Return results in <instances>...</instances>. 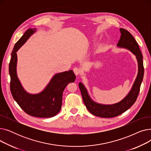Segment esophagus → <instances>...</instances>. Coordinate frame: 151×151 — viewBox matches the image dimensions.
Instances as JSON below:
<instances>
[{
	"mask_svg": "<svg viewBox=\"0 0 151 151\" xmlns=\"http://www.w3.org/2000/svg\"><path fill=\"white\" fill-rule=\"evenodd\" d=\"M73 72L75 74L76 76H78L81 74V70L77 67H75L73 68Z\"/></svg>",
	"mask_w": 151,
	"mask_h": 151,
	"instance_id": "34e87169",
	"label": "esophagus"
}]
</instances>
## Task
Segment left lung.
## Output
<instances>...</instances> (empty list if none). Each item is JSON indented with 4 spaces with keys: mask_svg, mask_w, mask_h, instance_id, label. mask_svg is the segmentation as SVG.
<instances>
[{
    "mask_svg": "<svg viewBox=\"0 0 151 151\" xmlns=\"http://www.w3.org/2000/svg\"><path fill=\"white\" fill-rule=\"evenodd\" d=\"M121 37L118 42L119 47H124L131 51L136 55L138 62V73L132 88L129 94L122 100L117 104L105 105L98 104L93 101L89 97L84 85L79 83V88L81 92L84 104L89 111L96 116L105 118L116 117L126 111L136 101L140 90V86L144 76V66L142 60V55L139 49V45L135 39L128 30L120 29Z\"/></svg>",
    "mask_w": 151,
    "mask_h": 151,
    "instance_id": "obj_1",
    "label": "left lung"
}]
</instances>
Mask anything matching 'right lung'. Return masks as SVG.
<instances>
[{
    "instance_id": "add662e5",
    "label": "right lung",
    "mask_w": 151,
    "mask_h": 151,
    "mask_svg": "<svg viewBox=\"0 0 151 151\" xmlns=\"http://www.w3.org/2000/svg\"><path fill=\"white\" fill-rule=\"evenodd\" d=\"M34 32L35 29L26 30L13 47L9 63L10 91L14 100L27 114L37 117H51L60 111L63 90L68 83L75 81L76 76L72 70H69L55 75L40 93L32 95L24 90L17 74V52Z\"/></svg>"
}]
</instances>
